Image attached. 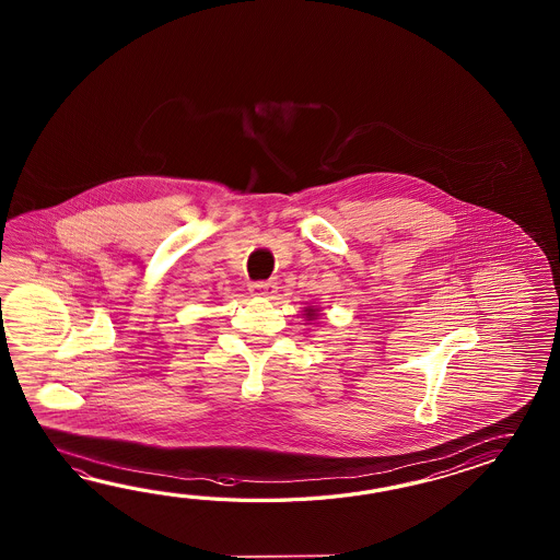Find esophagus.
Here are the masks:
<instances>
[{
  "label": "esophagus",
  "mask_w": 560,
  "mask_h": 560,
  "mask_svg": "<svg viewBox=\"0 0 560 560\" xmlns=\"http://www.w3.org/2000/svg\"><path fill=\"white\" fill-rule=\"evenodd\" d=\"M276 288L278 285L275 282H254V284H250L252 294H256V296L275 298Z\"/></svg>",
  "instance_id": "34e87169"
}]
</instances>
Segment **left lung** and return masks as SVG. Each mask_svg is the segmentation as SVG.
I'll return each instance as SVG.
<instances>
[{"mask_svg": "<svg viewBox=\"0 0 560 560\" xmlns=\"http://www.w3.org/2000/svg\"><path fill=\"white\" fill-rule=\"evenodd\" d=\"M318 314H316V310L314 308H306V318H310V320H314Z\"/></svg>", "mask_w": 560, "mask_h": 560, "instance_id": "left-lung-1", "label": "left lung"}]
</instances>
